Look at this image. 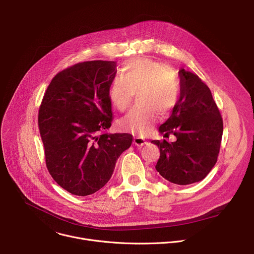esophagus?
Segmentation results:
<instances>
[{
  "instance_id": "obj_1",
  "label": "esophagus",
  "mask_w": 254,
  "mask_h": 254,
  "mask_svg": "<svg viewBox=\"0 0 254 254\" xmlns=\"http://www.w3.org/2000/svg\"><path fill=\"white\" fill-rule=\"evenodd\" d=\"M133 143L137 147H142L143 144L147 143V141H146V139L140 137V136H134L133 137Z\"/></svg>"
}]
</instances>
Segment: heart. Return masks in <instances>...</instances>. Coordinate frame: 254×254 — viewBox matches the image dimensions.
Segmentation results:
<instances>
[{
    "label": "heart",
    "mask_w": 254,
    "mask_h": 254,
    "mask_svg": "<svg viewBox=\"0 0 254 254\" xmlns=\"http://www.w3.org/2000/svg\"><path fill=\"white\" fill-rule=\"evenodd\" d=\"M141 104L125 116L121 127L128 131L144 134L158 120L159 113L169 115L180 101L181 88L171 68L159 61L136 57L128 60L108 87V98L119 112L127 111L134 93Z\"/></svg>",
    "instance_id": "obj_1"
}]
</instances>
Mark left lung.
<instances>
[{
  "label": "left lung",
  "mask_w": 254,
  "mask_h": 254,
  "mask_svg": "<svg viewBox=\"0 0 254 254\" xmlns=\"http://www.w3.org/2000/svg\"><path fill=\"white\" fill-rule=\"evenodd\" d=\"M181 97L171 117L160 127L164 136L177 140H152L160 149L156 170L171 183L189 185L203 180L218 158L223 121L211 90L193 72L179 71Z\"/></svg>",
  "instance_id": "obj_1"
}]
</instances>
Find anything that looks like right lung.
<instances>
[{"label": "right lung", "instance_id": "add662e5", "mask_svg": "<svg viewBox=\"0 0 254 254\" xmlns=\"http://www.w3.org/2000/svg\"><path fill=\"white\" fill-rule=\"evenodd\" d=\"M116 62L71 65L53 77L38 113L46 167L55 182L77 196L101 189L117 160L132 141L130 133H110L114 121L108 87Z\"/></svg>", "mask_w": 254, "mask_h": 254}]
</instances>
